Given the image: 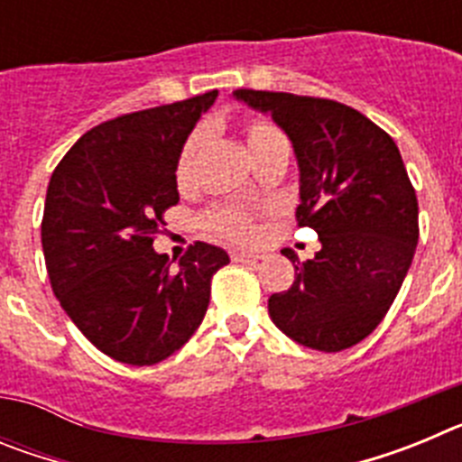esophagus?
Masks as SVG:
<instances>
[{
  "instance_id": "obj_1",
  "label": "esophagus",
  "mask_w": 462,
  "mask_h": 462,
  "mask_svg": "<svg viewBox=\"0 0 462 462\" xmlns=\"http://www.w3.org/2000/svg\"><path fill=\"white\" fill-rule=\"evenodd\" d=\"M231 259H234V261H243V263H259L261 256L247 254V252H234V254H231Z\"/></svg>"
}]
</instances>
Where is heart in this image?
<instances>
[{"label":"heart","instance_id":"obj_1","mask_svg":"<svg viewBox=\"0 0 462 462\" xmlns=\"http://www.w3.org/2000/svg\"><path fill=\"white\" fill-rule=\"evenodd\" d=\"M245 143H247L252 159H256L259 154L268 152L273 148L287 145L284 134L266 117H250V120L245 122ZM199 148H201V136L189 134L185 143H182L178 159H175V182H178V187L189 185L191 175H194ZM203 222H206L210 234H215L217 238L231 240V243H252L256 234H259V228H256V222L250 212L234 206H215L212 210L206 212Z\"/></svg>","mask_w":462,"mask_h":462}]
</instances>
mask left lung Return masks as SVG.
<instances>
[{
	"mask_svg": "<svg viewBox=\"0 0 462 462\" xmlns=\"http://www.w3.org/2000/svg\"><path fill=\"white\" fill-rule=\"evenodd\" d=\"M287 132L300 169L298 226L321 240L298 261L287 291L268 298L282 333L319 352L358 345L386 317L414 259L419 201L393 138L382 126L321 97L236 89Z\"/></svg>",
	"mask_w": 462,
	"mask_h": 462,
	"instance_id": "1",
	"label": "left lung"
}]
</instances>
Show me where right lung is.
Listing matches in <instances>:
<instances>
[{"instance_id":"obj_1","label":"right lung","mask_w":462,"mask_h":462,"mask_svg":"<svg viewBox=\"0 0 462 462\" xmlns=\"http://www.w3.org/2000/svg\"><path fill=\"white\" fill-rule=\"evenodd\" d=\"M217 89L136 110L73 143L48 182L41 245L57 300L106 356L154 365L203 321L226 252L194 243L178 266L152 243L180 201L175 159Z\"/></svg>"}]
</instances>
